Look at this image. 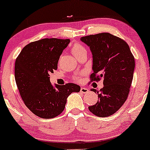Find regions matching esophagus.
<instances>
[{
	"label": "esophagus",
	"instance_id": "obj_1",
	"mask_svg": "<svg viewBox=\"0 0 150 150\" xmlns=\"http://www.w3.org/2000/svg\"><path fill=\"white\" fill-rule=\"evenodd\" d=\"M80 92H82V94H86V93L89 92V89L87 88H85V87H81Z\"/></svg>",
	"mask_w": 150,
	"mask_h": 150
}]
</instances>
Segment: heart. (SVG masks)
Instances as JSON below:
<instances>
[{
  "instance_id": "obj_1",
  "label": "heart",
  "mask_w": 150,
  "mask_h": 150,
  "mask_svg": "<svg viewBox=\"0 0 150 150\" xmlns=\"http://www.w3.org/2000/svg\"><path fill=\"white\" fill-rule=\"evenodd\" d=\"M72 53L75 57H77L82 53H87V49L80 44H75L71 49Z\"/></svg>"
}]
</instances>
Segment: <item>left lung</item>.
Masks as SVG:
<instances>
[{
	"mask_svg": "<svg viewBox=\"0 0 150 150\" xmlns=\"http://www.w3.org/2000/svg\"><path fill=\"white\" fill-rule=\"evenodd\" d=\"M92 54V81L103 78L104 87L97 104L89 106L93 114L107 117L116 113L128 98L135 69V58L124 40L111 34L99 33L81 37Z\"/></svg>",
	"mask_w": 150,
	"mask_h": 150,
	"instance_id": "left-lung-1",
	"label": "left lung"
}]
</instances>
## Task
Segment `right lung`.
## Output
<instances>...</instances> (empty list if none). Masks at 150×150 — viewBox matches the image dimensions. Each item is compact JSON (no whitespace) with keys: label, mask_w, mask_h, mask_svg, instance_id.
Wrapping results in <instances>:
<instances>
[{"label":"right lung","mask_w":150,"mask_h":150,"mask_svg":"<svg viewBox=\"0 0 150 150\" xmlns=\"http://www.w3.org/2000/svg\"><path fill=\"white\" fill-rule=\"evenodd\" d=\"M70 39H43L30 43L22 49L15 61V78L22 100L36 116L52 118L64 110L67 98L79 92L73 83L64 85L50 82V73L57 70L58 62Z\"/></svg>","instance_id":"add662e5"}]
</instances>
